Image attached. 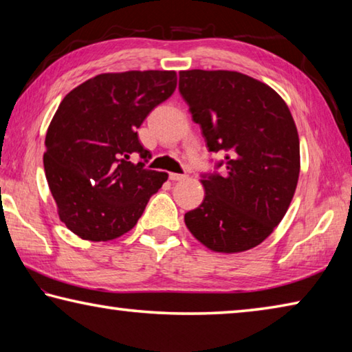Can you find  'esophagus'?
<instances>
[{"mask_svg": "<svg viewBox=\"0 0 352 352\" xmlns=\"http://www.w3.org/2000/svg\"><path fill=\"white\" fill-rule=\"evenodd\" d=\"M169 178L172 182H182V180H184V178H188V175L186 174H174V172H172V174H169Z\"/></svg>", "mask_w": 352, "mask_h": 352, "instance_id": "34e87169", "label": "esophagus"}]
</instances>
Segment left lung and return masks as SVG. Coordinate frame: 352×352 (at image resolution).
I'll return each instance as SVG.
<instances>
[{"mask_svg":"<svg viewBox=\"0 0 352 352\" xmlns=\"http://www.w3.org/2000/svg\"><path fill=\"white\" fill-rule=\"evenodd\" d=\"M178 90L208 151L225 152V174L204 175L205 199L184 214L212 252L241 253L269 237L287 212L300 177V138L279 94L237 71H180Z\"/></svg>","mask_w":352,"mask_h":352,"instance_id":"8db88e82","label":"left lung"}]
</instances>
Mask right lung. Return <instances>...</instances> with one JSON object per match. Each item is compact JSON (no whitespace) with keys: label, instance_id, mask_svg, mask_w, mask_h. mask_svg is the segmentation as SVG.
<instances>
[{"label":"right lung","instance_id":"1","mask_svg":"<svg viewBox=\"0 0 352 352\" xmlns=\"http://www.w3.org/2000/svg\"><path fill=\"white\" fill-rule=\"evenodd\" d=\"M175 87V71H126L91 77L63 98L43 164L58 217L74 234L93 242L126 234L168 180L133 158L151 157L136 130Z\"/></svg>","mask_w":352,"mask_h":352}]
</instances>
